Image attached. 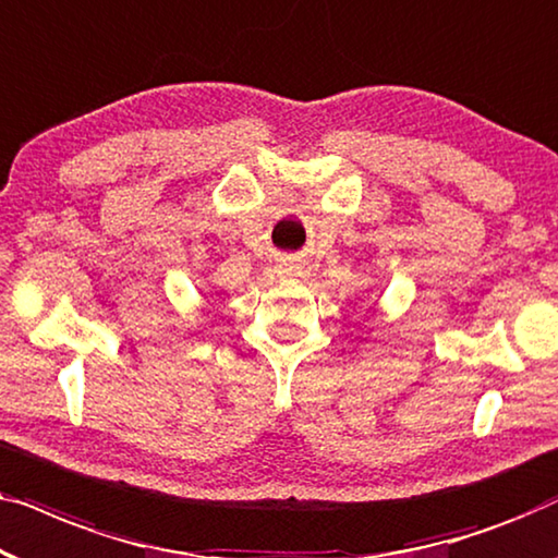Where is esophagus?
I'll list each match as a JSON object with an SVG mask.
<instances>
[{"instance_id": "obj_1", "label": "esophagus", "mask_w": 558, "mask_h": 558, "mask_svg": "<svg viewBox=\"0 0 558 558\" xmlns=\"http://www.w3.org/2000/svg\"><path fill=\"white\" fill-rule=\"evenodd\" d=\"M296 274H300V269H296L294 264H284V266H281V269H279V277H281V279H292V277H296Z\"/></svg>"}]
</instances>
